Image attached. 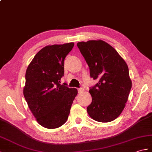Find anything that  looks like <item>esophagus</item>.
Instances as JSON below:
<instances>
[{"label": "esophagus", "mask_w": 152, "mask_h": 152, "mask_svg": "<svg viewBox=\"0 0 152 152\" xmlns=\"http://www.w3.org/2000/svg\"><path fill=\"white\" fill-rule=\"evenodd\" d=\"M83 91H84V89H83V88H78V89H77V91H78V93H82Z\"/></svg>", "instance_id": "1"}]
</instances>
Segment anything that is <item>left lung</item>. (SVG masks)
<instances>
[{
	"instance_id": "obj_1",
	"label": "left lung",
	"mask_w": 152,
	"mask_h": 152,
	"mask_svg": "<svg viewBox=\"0 0 152 152\" xmlns=\"http://www.w3.org/2000/svg\"><path fill=\"white\" fill-rule=\"evenodd\" d=\"M77 46L89 66L90 76L98 80L89 93L88 114L100 122L114 121L122 113L132 86L128 66L115 49L102 40L79 42Z\"/></svg>"
}]
</instances>
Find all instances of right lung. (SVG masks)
Returning <instances> with one entry per match:
<instances>
[{"instance_id": "add662e5", "label": "right lung", "mask_w": 152, "mask_h": 152, "mask_svg": "<svg viewBox=\"0 0 152 152\" xmlns=\"http://www.w3.org/2000/svg\"><path fill=\"white\" fill-rule=\"evenodd\" d=\"M74 43L46 46L34 56L26 69L23 94L37 122L54 129L67 121L75 88L60 84L64 75V60Z\"/></svg>"}]
</instances>
